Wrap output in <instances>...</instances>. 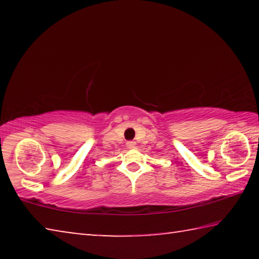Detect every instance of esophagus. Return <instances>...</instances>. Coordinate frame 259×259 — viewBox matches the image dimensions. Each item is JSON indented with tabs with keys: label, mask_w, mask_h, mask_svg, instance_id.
Returning <instances> with one entry per match:
<instances>
[{
	"label": "esophagus",
	"mask_w": 259,
	"mask_h": 259,
	"mask_svg": "<svg viewBox=\"0 0 259 259\" xmlns=\"http://www.w3.org/2000/svg\"><path fill=\"white\" fill-rule=\"evenodd\" d=\"M135 145H136V143L133 142V140H129V142H126V146H128V148H133V147H135Z\"/></svg>",
	"instance_id": "esophagus-1"
}]
</instances>
